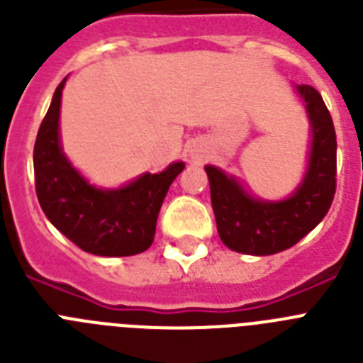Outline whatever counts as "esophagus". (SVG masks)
Wrapping results in <instances>:
<instances>
[{"mask_svg":"<svg viewBox=\"0 0 363 363\" xmlns=\"http://www.w3.org/2000/svg\"><path fill=\"white\" fill-rule=\"evenodd\" d=\"M194 158H201V156H200V154H196V156H194Z\"/></svg>","mask_w":363,"mask_h":363,"instance_id":"obj_1","label":"esophagus"}]
</instances>
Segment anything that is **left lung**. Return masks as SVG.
Segmentation results:
<instances>
[{
	"instance_id": "left-lung-1",
	"label": "left lung",
	"mask_w": 363,
	"mask_h": 363,
	"mask_svg": "<svg viewBox=\"0 0 363 363\" xmlns=\"http://www.w3.org/2000/svg\"><path fill=\"white\" fill-rule=\"evenodd\" d=\"M311 123L306 174L289 198L267 201L252 196L234 176L205 165L220 240L242 255H277L318 225L336 191V134L322 96L311 85H296Z\"/></svg>"
}]
</instances>
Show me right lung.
I'll use <instances>...</instances> for the list:
<instances>
[{
  "label": "right lung",
  "mask_w": 363,
  "mask_h": 363,
  "mask_svg": "<svg viewBox=\"0 0 363 363\" xmlns=\"http://www.w3.org/2000/svg\"><path fill=\"white\" fill-rule=\"evenodd\" d=\"M67 78L57 85L34 145V176L41 209L50 223L85 252L133 256L147 251L165 194L185 169L174 162L120 189L91 185L74 169L60 142V107Z\"/></svg>",
  "instance_id": "right-lung-1"
}]
</instances>
